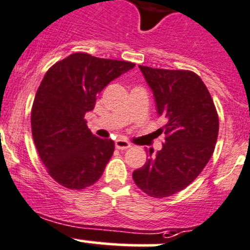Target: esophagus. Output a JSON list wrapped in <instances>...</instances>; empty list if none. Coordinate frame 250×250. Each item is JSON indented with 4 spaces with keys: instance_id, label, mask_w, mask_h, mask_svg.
<instances>
[{
    "instance_id": "obj_1",
    "label": "esophagus",
    "mask_w": 250,
    "mask_h": 250,
    "mask_svg": "<svg viewBox=\"0 0 250 250\" xmlns=\"http://www.w3.org/2000/svg\"><path fill=\"white\" fill-rule=\"evenodd\" d=\"M115 147L119 148V150H126V148L131 147V144L126 140H116Z\"/></svg>"
}]
</instances>
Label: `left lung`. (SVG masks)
I'll return each mask as SVG.
<instances>
[{
    "instance_id": "8db88e82",
    "label": "left lung",
    "mask_w": 250,
    "mask_h": 250,
    "mask_svg": "<svg viewBox=\"0 0 250 250\" xmlns=\"http://www.w3.org/2000/svg\"><path fill=\"white\" fill-rule=\"evenodd\" d=\"M166 119L162 148L132 173L136 186L155 198L172 196L191 185L213 155L219 121L207 86L191 70L139 65ZM153 150H150V156Z\"/></svg>"
}]
</instances>
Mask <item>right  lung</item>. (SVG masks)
Segmentation results:
<instances>
[{"mask_svg":"<svg viewBox=\"0 0 250 250\" xmlns=\"http://www.w3.org/2000/svg\"><path fill=\"white\" fill-rule=\"evenodd\" d=\"M134 67L73 53L45 73L32 106V135L47 172L59 185L79 191L102 177L115 146L91 134L84 116L111 80Z\"/></svg>","mask_w":250,"mask_h":250,"instance_id":"1","label":"right lung"}]
</instances>
